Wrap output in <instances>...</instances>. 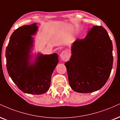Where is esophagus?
<instances>
[{"label": "esophagus", "mask_w": 120, "mask_h": 120, "mask_svg": "<svg viewBox=\"0 0 120 120\" xmlns=\"http://www.w3.org/2000/svg\"><path fill=\"white\" fill-rule=\"evenodd\" d=\"M60 58L63 61H66L69 60V55L68 53L66 51L62 52L60 54Z\"/></svg>", "instance_id": "esophagus-1"}]
</instances>
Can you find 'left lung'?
I'll use <instances>...</instances> for the list:
<instances>
[{
  "instance_id": "8db88e82",
  "label": "left lung",
  "mask_w": 120,
  "mask_h": 120,
  "mask_svg": "<svg viewBox=\"0 0 120 120\" xmlns=\"http://www.w3.org/2000/svg\"><path fill=\"white\" fill-rule=\"evenodd\" d=\"M113 46L107 32L95 26L84 39L71 46V56L65 63L69 83L78 93H91L101 89L110 75L113 65Z\"/></svg>"
}]
</instances>
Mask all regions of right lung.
I'll list each match as a JSON object with an SVG mask.
<instances>
[{
	"label": "right lung",
	"instance_id": "obj_1",
	"mask_svg": "<svg viewBox=\"0 0 120 120\" xmlns=\"http://www.w3.org/2000/svg\"><path fill=\"white\" fill-rule=\"evenodd\" d=\"M37 23L19 27L11 34L5 51L8 74L20 90L31 94H42L50 88L52 74L59 62L58 55H37L31 63L30 52Z\"/></svg>",
	"mask_w": 120,
	"mask_h": 120
}]
</instances>
